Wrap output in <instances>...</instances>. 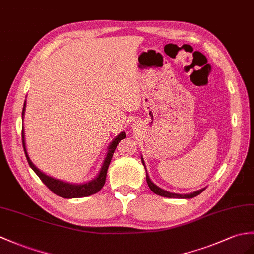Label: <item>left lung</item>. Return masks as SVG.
Wrapping results in <instances>:
<instances>
[{"mask_svg": "<svg viewBox=\"0 0 254 254\" xmlns=\"http://www.w3.org/2000/svg\"><path fill=\"white\" fill-rule=\"evenodd\" d=\"M141 162H143L144 167H145V163H144L143 158H141ZM145 169H146V168H145ZM146 181H147V184H148V186H149V188L151 190V191H154L156 194H159V196L167 197V198H183V199H190V198H193V197L198 196L199 193H201V192L204 190V188H202V190H200L193 191V192H191V193H186V194H180V193H174V192L167 191V190H162V188L158 187L156 184H154V183L151 182L150 178L148 176V173H147V170H146Z\"/></svg>", "mask_w": 254, "mask_h": 254, "instance_id": "obj_1", "label": "left lung"}]
</instances>
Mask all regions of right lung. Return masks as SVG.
Wrapping results in <instances>:
<instances>
[{"label": "right lung", "mask_w": 254, "mask_h": 254, "mask_svg": "<svg viewBox=\"0 0 254 254\" xmlns=\"http://www.w3.org/2000/svg\"><path fill=\"white\" fill-rule=\"evenodd\" d=\"M25 108H26V102H25V104H23V108H22V119H23V115H25ZM21 136H22L23 150H25V155L27 157V160H28V163H29V166H30V168L34 171L35 174L39 176L41 181H42L44 184L50 188L51 191L57 194V196L69 199V198H81V197L91 196V194L96 193L100 190H102L103 186L105 185L106 175H107V170H108V167L110 164L111 158H113V155L117 148V145L119 144V141L123 138H126V133L121 132L119 135H118V136H116V138L113 141H111L110 145L108 146L107 155H106V157H105V160L103 162L102 168H100L98 175L91 182L84 183V184H70V183L52 178V176L46 175L45 173L42 172V171H40L37 167L34 166L32 161L30 160V158H29V156H28V152L26 149L25 132H23V127L21 131Z\"/></svg>", "instance_id": "right-lung-1"}]
</instances>
